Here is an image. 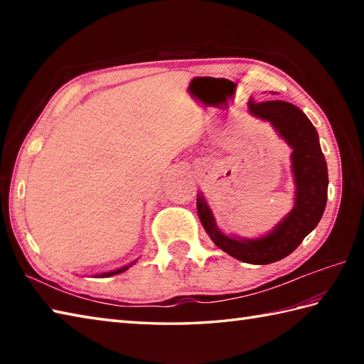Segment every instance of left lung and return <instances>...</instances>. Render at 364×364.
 I'll list each match as a JSON object with an SVG mask.
<instances>
[{
	"label": "left lung",
	"instance_id": "1",
	"mask_svg": "<svg viewBox=\"0 0 364 364\" xmlns=\"http://www.w3.org/2000/svg\"><path fill=\"white\" fill-rule=\"evenodd\" d=\"M249 112L269 122L291 146V168L296 183L294 208L270 233L257 239L223 235L202 192L197 196V213L206 233L220 250L249 264H270L296 250L319 223L327 205L328 172L318 131L297 106L282 100L261 103L250 100Z\"/></svg>",
	"mask_w": 364,
	"mask_h": 364
}]
</instances>
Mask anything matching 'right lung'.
I'll return each instance as SVG.
<instances>
[{
    "mask_svg": "<svg viewBox=\"0 0 364 364\" xmlns=\"http://www.w3.org/2000/svg\"><path fill=\"white\" fill-rule=\"evenodd\" d=\"M134 264V262H133ZM129 266H125V267H120V269H117V270H112V272H106V274H102L100 277H111V275H115V274H122L123 270H127ZM98 277V275H97Z\"/></svg>",
    "mask_w": 364,
    "mask_h": 364,
    "instance_id": "1",
    "label": "right lung"
}]
</instances>
